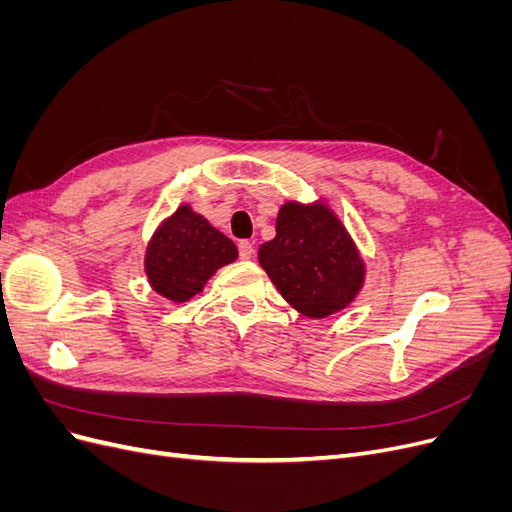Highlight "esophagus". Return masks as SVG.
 <instances>
[{
	"label": "esophagus",
	"instance_id": "esophagus-1",
	"mask_svg": "<svg viewBox=\"0 0 512 512\" xmlns=\"http://www.w3.org/2000/svg\"><path fill=\"white\" fill-rule=\"evenodd\" d=\"M254 256V245L250 241H241L239 243V258L241 260H250Z\"/></svg>",
	"mask_w": 512,
	"mask_h": 512
}]
</instances>
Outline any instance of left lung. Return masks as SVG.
Listing matches in <instances>:
<instances>
[{
  "label": "left lung",
  "instance_id": "1",
  "mask_svg": "<svg viewBox=\"0 0 512 512\" xmlns=\"http://www.w3.org/2000/svg\"><path fill=\"white\" fill-rule=\"evenodd\" d=\"M258 262L282 297L309 318L348 307L365 280L354 241L322 203L282 205L275 239L260 245Z\"/></svg>",
  "mask_w": 512,
  "mask_h": 512
}]
</instances>
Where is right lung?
Listing matches in <instances>:
<instances>
[{"label": "right lung", "instance_id": "right-lung-1", "mask_svg": "<svg viewBox=\"0 0 512 512\" xmlns=\"http://www.w3.org/2000/svg\"><path fill=\"white\" fill-rule=\"evenodd\" d=\"M235 260L237 245L190 205H181L151 237L145 273L158 294L183 303L203 290L215 271Z\"/></svg>", "mask_w": 512, "mask_h": 512}]
</instances>
